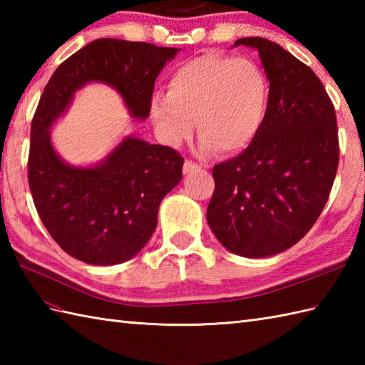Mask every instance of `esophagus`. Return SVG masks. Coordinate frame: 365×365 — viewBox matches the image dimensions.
<instances>
[{
  "instance_id": "34e87169",
  "label": "esophagus",
  "mask_w": 365,
  "mask_h": 365,
  "mask_svg": "<svg viewBox=\"0 0 365 365\" xmlns=\"http://www.w3.org/2000/svg\"><path fill=\"white\" fill-rule=\"evenodd\" d=\"M196 169H200L199 163L192 161V160H187V161H185V165H183V173H185V174H190V173H192V170H196Z\"/></svg>"
}]
</instances>
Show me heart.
<instances>
[{
  "label": "heart",
  "instance_id": "1",
  "mask_svg": "<svg viewBox=\"0 0 365 365\" xmlns=\"http://www.w3.org/2000/svg\"><path fill=\"white\" fill-rule=\"evenodd\" d=\"M268 105L269 83L255 61L205 53L175 68L150 111L169 145L188 139L196 119L202 150L237 153L259 135Z\"/></svg>",
  "mask_w": 365,
  "mask_h": 365
}]
</instances>
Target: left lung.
Returning <instances> with one entry per match:
<instances>
[{"mask_svg":"<svg viewBox=\"0 0 365 365\" xmlns=\"http://www.w3.org/2000/svg\"><path fill=\"white\" fill-rule=\"evenodd\" d=\"M235 45L259 50L269 105L246 150L213 166L207 221L229 251L257 259L289 250L319 220L337 173L339 131L334 105L311 67L268 38Z\"/></svg>","mask_w":365,"mask_h":365,"instance_id":"obj_1","label":"left lung"}]
</instances>
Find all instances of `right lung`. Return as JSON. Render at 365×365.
<instances>
[{"mask_svg":"<svg viewBox=\"0 0 365 365\" xmlns=\"http://www.w3.org/2000/svg\"><path fill=\"white\" fill-rule=\"evenodd\" d=\"M177 48L97 38L61 64L38 100L28 155V183L45 229L72 257L115 265L149 242L161 199L182 180L173 147L127 138L103 165L72 168L53 150L48 128L88 81L115 88L138 119L150 113L155 80Z\"/></svg>","mask_w":365,"mask_h":365,"instance_id":"1","label":"right lung"}]
</instances>
